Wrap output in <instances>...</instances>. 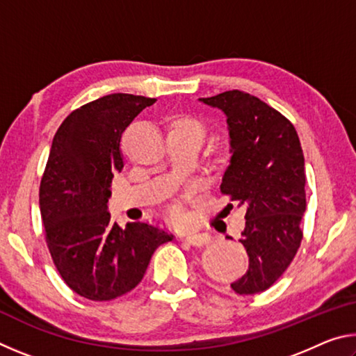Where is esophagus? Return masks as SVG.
<instances>
[{
    "instance_id": "obj_1",
    "label": "esophagus",
    "mask_w": 356,
    "mask_h": 356,
    "mask_svg": "<svg viewBox=\"0 0 356 356\" xmlns=\"http://www.w3.org/2000/svg\"><path fill=\"white\" fill-rule=\"evenodd\" d=\"M210 240H212V237H210L209 234H206V232L190 234V236L185 237V242L193 245V246H204V245H207Z\"/></svg>"
}]
</instances>
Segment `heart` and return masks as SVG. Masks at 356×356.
<instances>
[{
  "label": "heart",
  "mask_w": 356,
  "mask_h": 356,
  "mask_svg": "<svg viewBox=\"0 0 356 356\" xmlns=\"http://www.w3.org/2000/svg\"><path fill=\"white\" fill-rule=\"evenodd\" d=\"M172 129H185V130H196L200 131V134L204 135V127L200 120L193 119V118H180L177 119L176 122H174V127ZM171 220L176 221V222H182L185 220V213L184 210L180 207H172L171 209Z\"/></svg>",
  "instance_id": "heart-1"
}]
</instances>
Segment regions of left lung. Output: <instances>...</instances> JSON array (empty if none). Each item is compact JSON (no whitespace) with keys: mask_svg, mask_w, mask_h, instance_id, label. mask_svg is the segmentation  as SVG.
<instances>
[{"mask_svg":"<svg viewBox=\"0 0 356 356\" xmlns=\"http://www.w3.org/2000/svg\"><path fill=\"white\" fill-rule=\"evenodd\" d=\"M201 100L227 116L232 156L221 193L246 207L238 242L250 265L231 287L238 295L264 292L286 272L303 240L306 174L298 135L291 120L251 94L234 89Z\"/></svg>","mask_w":356,"mask_h":356,"instance_id":"1","label":"left lung"}]
</instances>
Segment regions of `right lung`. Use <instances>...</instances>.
<instances>
[{
    "instance_id": "1",
    "label": "right lung",
    "mask_w": 356,
    "mask_h": 356,
    "mask_svg": "<svg viewBox=\"0 0 356 356\" xmlns=\"http://www.w3.org/2000/svg\"><path fill=\"white\" fill-rule=\"evenodd\" d=\"M155 99L110 94L72 111L53 138L40 180L45 242L65 284L108 301L140 284L154 251L172 234L147 222L122 229L108 212L114 174L124 168L120 138Z\"/></svg>"
}]
</instances>
